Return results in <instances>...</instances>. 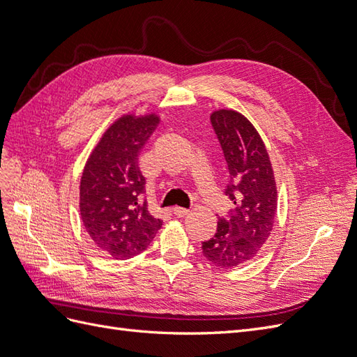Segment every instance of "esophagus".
I'll return each mask as SVG.
<instances>
[{"label":"esophagus","mask_w":357,"mask_h":357,"mask_svg":"<svg viewBox=\"0 0 357 357\" xmlns=\"http://www.w3.org/2000/svg\"><path fill=\"white\" fill-rule=\"evenodd\" d=\"M172 213H174L177 218H185V215L189 213V210L181 208V207H174V208H172Z\"/></svg>","instance_id":"34e87169"}]
</instances>
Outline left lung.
I'll return each instance as SVG.
<instances>
[{"mask_svg":"<svg viewBox=\"0 0 357 357\" xmlns=\"http://www.w3.org/2000/svg\"><path fill=\"white\" fill-rule=\"evenodd\" d=\"M211 125L228 165L225 189L234 202L228 219L202 243V255L220 268H235L255 259L273 232L277 214L274 169L261 135L248 119L231 109L211 113Z\"/></svg>","mask_w":357,"mask_h":357,"instance_id":"1","label":"left lung"}]
</instances>
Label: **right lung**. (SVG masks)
<instances>
[{
    "mask_svg": "<svg viewBox=\"0 0 357 357\" xmlns=\"http://www.w3.org/2000/svg\"><path fill=\"white\" fill-rule=\"evenodd\" d=\"M156 113L123 114L93 147L80 180V218L92 243L113 259L146 250L162 220L149 213L138 156L159 123Z\"/></svg>",
    "mask_w": 357,
    "mask_h": 357,
    "instance_id": "1",
    "label": "right lung"
}]
</instances>
